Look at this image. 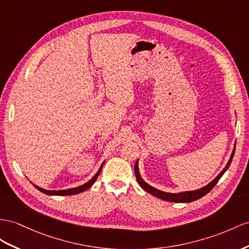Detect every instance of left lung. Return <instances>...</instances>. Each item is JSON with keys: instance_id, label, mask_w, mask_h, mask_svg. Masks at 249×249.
Listing matches in <instances>:
<instances>
[{"instance_id": "1", "label": "left lung", "mask_w": 249, "mask_h": 249, "mask_svg": "<svg viewBox=\"0 0 249 249\" xmlns=\"http://www.w3.org/2000/svg\"><path fill=\"white\" fill-rule=\"evenodd\" d=\"M234 150H235V146H234L231 157V159H229L227 165L224 167V169L221 171L220 175L216 177L213 181L210 182L205 187L197 189V190H194V191H185V193H179V194H169V193H164V191L156 189L155 187L148 185L147 183L143 181V179L141 178V176H140V173H139L138 162H136V164H135V175H136L138 183L140 184V186H141L144 190L147 191L148 194H150L152 196H156L157 197H159V199H162L164 201H168V202H175V203H189V202H193V201L200 199V197L207 195L209 191L215 186V184L219 182L221 177L224 175V173L229 167V165H231L233 155H234Z\"/></svg>"}]
</instances>
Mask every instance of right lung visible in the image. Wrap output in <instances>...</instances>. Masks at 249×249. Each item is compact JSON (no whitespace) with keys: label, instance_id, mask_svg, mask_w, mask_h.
<instances>
[{"label":"right lung","instance_id":"right-lung-1","mask_svg":"<svg viewBox=\"0 0 249 249\" xmlns=\"http://www.w3.org/2000/svg\"><path fill=\"white\" fill-rule=\"evenodd\" d=\"M103 164H104V163H103ZM103 164L101 165V167H100V169L98 170V173L94 175V177L92 178V179H91L90 181H88L87 183L84 184V185H81V186H79V187H74V188H70V189H65V190H46V189H43V188H41V187H39V186H36V185H35V187H36V189H39V190L41 191V193L49 195V196H71V195L80 194V193H82V191H84V190L88 189L89 187H91V185L95 182V180L98 179V177H99V175H100V173H101V170H102V167H103Z\"/></svg>","mask_w":249,"mask_h":249}]
</instances>
